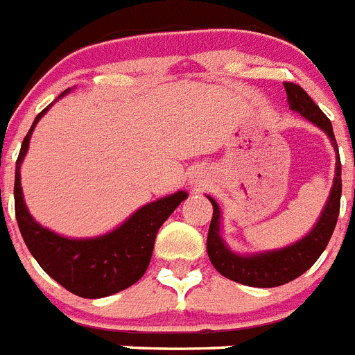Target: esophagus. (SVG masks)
<instances>
[{
	"label": "esophagus",
	"mask_w": 355,
	"mask_h": 355,
	"mask_svg": "<svg viewBox=\"0 0 355 355\" xmlns=\"http://www.w3.org/2000/svg\"><path fill=\"white\" fill-rule=\"evenodd\" d=\"M193 184H196V187H202V181H200V180H193Z\"/></svg>",
	"instance_id": "obj_1"
}]
</instances>
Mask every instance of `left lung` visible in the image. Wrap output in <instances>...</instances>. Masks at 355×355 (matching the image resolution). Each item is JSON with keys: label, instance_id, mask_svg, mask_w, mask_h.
<instances>
[{"label": "left lung", "instance_id": "1", "mask_svg": "<svg viewBox=\"0 0 355 355\" xmlns=\"http://www.w3.org/2000/svg\"><path fill=\"white\" fill-rule=\"evenodd\" d=\"M284 90L288 96V105L290 110L306 117L307 121L316 124L331 139L332 147L338 153V144L332 133V124L327 115L315 105L311 97L307 96L302 87L295 83H284ZM213 205L211 224L208 231V249L209 261L213 263L216 270L224 277L231 279L234 283L245 284L254 288H274L286 284L304 272L309 270L315 265L320 254L324 252L331 240L334 227H336L338 215H340V199H341V162L340 155L336 158V174H334V183H332L331 196L327 199L324 211L320 215L315 227L302 238L295 241L291 245L283 247L277 250H266V252L250 254V256H241L233 252L225 245V241L220 236V208L216 200L208 196Z\"/></svg>", "mask_w": 355, "mask_h": 355}]
</instances>
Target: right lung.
<instances>
[{
  "label": "right lung",
  "mask_w": 355,
  "mask_h": 355,
  "mask_svg": "<svg viewBox=\"0 0 355 355\" xmlns=\"http://www.w3.org/2000/svg\"><path fill=\"white\" fill-rule=\"evenodd\" d=\"M67 92L69 89L62 96ZM49 106L37 115L19 150L14 184L15 218L24 243L46 274L78 297L101 299L126 290L146 274L158 229L188 193L181 190L142 206L124 224L103 236L74 240L42 227L30 215L24 202L21 163L30 146L31 133Z\"/></svg>",
  "instance_id": "right-lung-1"
}]
</instances>
